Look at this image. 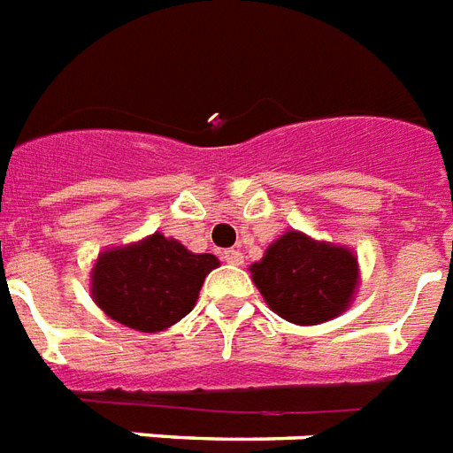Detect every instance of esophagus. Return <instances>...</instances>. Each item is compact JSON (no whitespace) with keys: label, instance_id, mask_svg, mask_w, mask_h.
<instances>
[{"label":"esophagus","instance_id":"34e87169","mask_svg":"<svg viewBox=\"0 0 453 453\" xmlns=\"http://www.w3.org/2000/svg\"><path fill=\"white\" fill-rule=\"evenodd\" d=\"M222 259L226 264H234V266H238V264H243V252H241V250H236V248L224 250Z\"/></svg>","mask_w":453,"mask_h":453}]
</instances>
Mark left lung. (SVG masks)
Instances as JSON below:
<instances>
[{"label": "left lung", "mask_w": 453, "mask_h": 453, "mask_svg": "<svg viewBox=\"0 0 453 453\" xmlns=\"http://www.w3.org/2000/svg\"><path fill=\"white\" fill-rule=\"evenodd\" d=\"M252 280L278 316L295 325H318L349 309L357 285V259L346 248L318 243L288 231L271 243Z\"/></svg>", "instance_id": "obj_1"}]
</instances>
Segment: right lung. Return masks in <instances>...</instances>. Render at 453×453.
<instances>
[{
	"label": "right lung",
	"mask_w": 453,
	"mask_h": 453,
	"mask_svg": "<svg viewBox=\"0 0 453 453\" xmlns=\"http://www.w3.org/2000/svg\"><path fill=\"white\" fill-rule=\"evenodd\" d=\"M215 255H194L161 234L128 248L107 250L93 269V299L117 323L158 332L182 320L217 266Z\"/></svg>",
	"instance_id": "obj_1"
}]
</instances>
